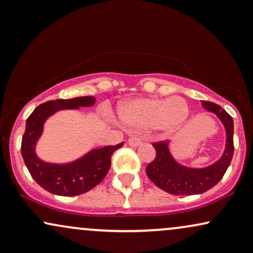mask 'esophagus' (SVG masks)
Segmentation results:
<instances>
[{
	"mask_svg": "<svg viewBox=\"0 0 253 253\" xmlns=\"http://www.w3.org/2000/svg\"><path fill=\"white\" fill-rule=\"evenodd\" d=\"M127 143H129V145H131V146H138L142 144V141L139 138H137V137L132 136L127 139Z\"/></svg>",
	"mask_w": 253,
	"mask_h": 253,
	"instance_id": "esophagus-1",
	"label": "esophagus"
}]
</instances>
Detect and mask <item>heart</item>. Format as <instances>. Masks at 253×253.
Here are the masks:
<instances>
[{"instance_id":"1","label":"heart","mask_w":253,"mask_h":253,"mask_svg":"<svg viewBox=\"0 0 253 253\" xmlns=\"http://www.w3.org/2000/svg\"><path fill=\"white\" fill-rule=\"evenodd\" d=\"M121 117L130 129L146 131L156 129L172 133L189 117V105L178 96L171 98H141L130 102L121 110Z\"/></svg>"}]
</instances>
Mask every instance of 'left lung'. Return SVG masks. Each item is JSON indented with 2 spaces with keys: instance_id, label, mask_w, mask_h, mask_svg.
Listing matches in <instances>:
<instances>
[{
  "instance_id": "1",
  "label": "left lung",
  "mask_w": 253,
  "mask_h": 253,
  "mask_svg": "<svg viewBox=\"0 0 253 253\" xmlns=\"http://www.w3.org/2000/svg\"><path fill=\"white\" fill-rule=\"evenodd\" d=\"M207 110L213 112L222 121L226 131L225 151L219 161L203 169H190L182 167L171 156L168 142H155V160L146 167V174L158 188L171 195H199L211 188L223 178L233 156V120L227 112L212 102H202Z\"/></svg>"
}]
</instances>
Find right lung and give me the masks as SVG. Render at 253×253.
<instances>
[{"label": "right lung", "instance_id": "add662e5", "mask_svg": "<svg viewBox=\"0 0 253 253\" xmlns=\"http://www.w3.org/2000/svg\"><path fill=\"white\" fill-rule=\"evenodd\" d=\"M95 97L84 96L70 99H56L43 103L31 112L22 137L21 152L26 167L35 182L50 193L58 196L82 195L90 191L107 176L111 165V156L123 143L96 149L69 164H49L35 154V144L43 130V123L54 112L62 109L91 107Z\"/></svg>", "mask_w": 253, "mask_h": 253}]
</instances>
